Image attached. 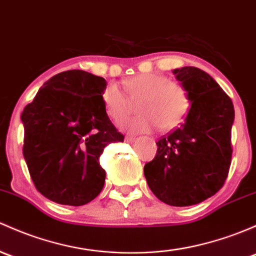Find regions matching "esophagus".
<instances>
[{
  "instance_id": "34e87169",
  "label": "esophagus",
  "mask_w": 256,
  "mask_h": 256,
  "mask_svg": "<svg viewBox=\"0 0 256 256\" xmlns=\"http://www.w3.org/2000/svg\"><path fill=\"white\" fill-rule=\"evenodd\" d=\"M126 141H128V142H130V144H131V142H135L136 141V137H132V136H126Z\"/></svg>"
}]
</instances>
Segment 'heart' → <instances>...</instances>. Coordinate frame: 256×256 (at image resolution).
Masks as SVG:
<instances>
[{
	"label": "heart",
	"mask_w": 256,
	"mask_h": 256,
	"mask_svg": "<svg viewBox=\"0 0 256 256\" xmlns=\"http://www.w3.org/2000/svg\"><path fill=\"white\" fill-rule=\"evenodd\" d=\"M124 87L131 102H138V116L120 124L124 130L131 132H144L154 128L160 131L174 130L182 125L192 106L189 90L182 82L170 80L164 74H136L126 80ZM127 97L116 83H109L103 90L102 99L112 120L120 121L131 112L132 106Z\"/></svg>",
	"instance_id": "1"
}]
</instances>
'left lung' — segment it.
Masks as SVG:
<instances>
[{
    "label": "left lung",
    "instance_id": "obj_1",
    "mask_svg": "<svg viewBox=\"0 0 256 256\" xmlns=\"http://www.w3.org/2000/svg\"><path fill=\"white\" fill-rule=\"evenodd\" d=\"M189 90L192 106L184 122L157 142L154 160L144 164L152 192L170 206H192L214 195L232 162V99L198 67L174 70Z\"/></svg>",
    "mask_w": 256,
    "mask_h": 256
}]
</instances>
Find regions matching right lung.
<instances>
[{"instance_id": "right-lung-1", "label": "right lung", "mask_w": 256, "mask_h": 256, "mask_svg": "<svg viewBox=\"0 0 256 256\" xmlns=\"http://www.w3.org/2000/svg\"><path fill=\"white\" fill-rule=\"evenodd\" d=\"M103 77L70 70L48 80L24 108L23 156L42 195L56 204L82 206L99 195L106 172L99 157L122 142L106 114Z\"/></svg>"}]
</instances>
